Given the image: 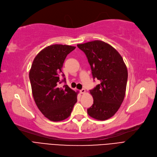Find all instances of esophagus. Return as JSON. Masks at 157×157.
Returning a JSON list of instances; mask_svg holds the SVG:
<instances>
[{
  "instance_id": "esophagus-1",
  "label": "esophagus",
  "mask_w": 157,
  "mask_h": 157,
  "mask_svg": "<svg viewBox=\"0 0 157 157\" xmlns=\"http://www.w3.org/2000/svg\"><path fill=\"white\" fill-rule=\"evenodd\" d=\"M80 93L81 94H85V89H84V88H82V89L80 90Z\"/></svg>"
}]
</instances>
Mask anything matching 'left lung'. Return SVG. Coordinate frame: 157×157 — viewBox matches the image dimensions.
<instances>
[{"label":"left lung","instance_id":"left-lung-1","mask_svg":"<svg viewBox=\"0 0 157 157\" xmlns=\"http://www.w3.org/2000/svg\"><path fill=\"white\" fill-rule=\"evenodd\" d=\"M77 46L86 54L93 78L100 82L90 90L94 103L87 113L94 119L106 120L118 111L124 99L127 67L117 50L103 41L94 40Z\"/></svg>","mask_w":157,"mask_h":157}]
</instances>
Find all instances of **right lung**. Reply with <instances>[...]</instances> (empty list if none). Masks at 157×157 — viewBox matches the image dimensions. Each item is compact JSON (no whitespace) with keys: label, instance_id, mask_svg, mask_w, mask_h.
<instances>
[{"label":"right lung","instance_id":"right-lung-1","mask_svg":"<svg viewBox=\"0 0 157 157\" xmlns=\"http://www.w3.org/2000/svg\"><path fill=\"white\" fill-rule=\"evenodd\" d=\"M76 47L54 44L41 51L33 60L29 71L32 94L35 103L45 117L52 121H63L70 116L77 102L78 92L67 85L59 84L64 61Z\"/></svg>","mask_w":157,"mask_h":157}]
</instances>
